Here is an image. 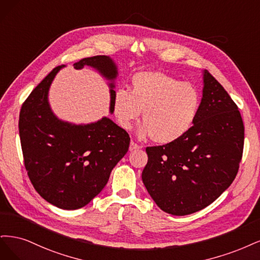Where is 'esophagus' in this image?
Wrapping results in <instances>:
<instances>
[{
    "instance_id": "34e87169",
    "label": "esophagus",
    "mask_w": 260,
    "mask_h": 260,
    "mask_svg": "<svg viewBox=\"0 0 260 260\" xmlns=\"http://www.w3.org/2000/svg\"><path fill=\"white\" fill-rule=\"evenodd\" d=\"M139 146L136 144V142L131 141V145H129V151H135V150H138Z\"/></svg>"
}]
</instances>
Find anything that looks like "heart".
Here are the masks:
<instances>
[{
	"label": "heart",
	"instance_id": "heart-1",
	"mask_svg": "<svg viewBox=\"0 0 260 260\" xmlns=\"http://www.w3.org/2000/svg\"><path fill=\"white\" fill-rule=\"evenodd\" d=\"M201 105L199 89L160 71L133 75L131 90L120 87L112 97V112L123 129H129L142 111L138 129L141 138L151 137L158 145L179 140L193 125Z\"/></svg>",
	"mask_w": 260,
	"mask_h": 260
}]
</instances>
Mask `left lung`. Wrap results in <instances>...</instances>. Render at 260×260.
<instances>
[{
    "instance_id": "8db88e82",
    "label": "left lung",
    "mask_w": 260,
    "mask_h": 260,
    "mask_svg": "<svg viewBox=\"0 0 260 260\" xmlns=\"http://www.w3.org/2000/svg\"><path fill=\"white\" fill-rule=\"evenodd\" d=\"M192 127L173 144L147 147L142 181L165 213L185 216L219 198L236 178L244 147L238 106L208 71Z\"/></svg>"
}]
</instances>
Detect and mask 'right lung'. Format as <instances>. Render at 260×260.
I'll list each match as a JSON object with an SVG mask.
<instances>
[{
  "label": "right lung",
  "instance_id": "right-lung-1",
  "mask_svg": "<svg viewBox=\"0 0 260 260\" xmlns=\"http://www.w3.org/2000/svg\"><path fill=\"white\" fill-rule=\"evenodd\" d=\"M75 69L93 67L110 80V112L116 66L110 57L93 56L75 62ZM58 66L31 91L19 114V136L23 162L38 193L62 209H78L102 191L113 167L129 147L127 132L110 119L86 125L59 120L48 104V89Z\"/></svg>",
  "mask_w": 260,
  "mask_h": 260
}]
</instances>
